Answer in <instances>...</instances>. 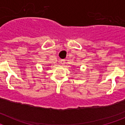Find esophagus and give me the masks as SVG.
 <instances>
[{
  "label": "esophagus",
  "mask_w": 125,
  "mask_h": 125,
  "mask_svg": "<svg viewBox=\"0 0 125 125\" xmlns=\"http://www.w3.org/2000/svg\"><path fill=\"white\" fill-rule=\"evenodd\" d=\"M59 62H60L61 64H62V65L64 64H65V60H64V59H61V60L59 61Z\"/></svg>",
  "instance_id": "1"
}]
</instances>
